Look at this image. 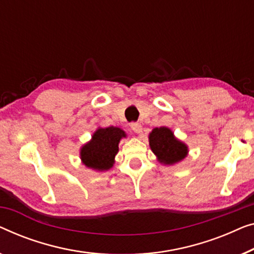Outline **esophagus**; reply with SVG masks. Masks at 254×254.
I'll return each instance as SVG.
<instances>
[{"instance_id":"esophagus-1","label":"esophagus","mask_w":254,"mask_h":254,"mask_svg":"<svg viewBox=\"0 0 254 254\" xmlns=\"http://www.w3.org/2000/svg\"><path fill=\"white\" fill-rule=\"evenodd\" d=\"M130 127H131V129H133L135 133H141L142 131V125L139 124V123H131L130 124Z\"/></svg>"}]
</instances>
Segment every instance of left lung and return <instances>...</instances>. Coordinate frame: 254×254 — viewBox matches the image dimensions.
<instances>
[{
	"label": "left lung",
	"mask_w": 254,
	"mask_h": 254,
	"mask_svg": "<svg viewBox=\"0 0 254 254\" xmlns=\"http://www.w3.org/2000/svg\"><path fill=\"white\" fill-rule=\"evenodd\" d=\"M150 146L160 163L172 165L182 160L187 156L188 148L178 141L172 130L166 127L154 128L149 136Z\"/></svg>",
	"instance_id": "left-lung-1"
}]
</instances>
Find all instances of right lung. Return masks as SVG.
Masks as SVG:
<instances>
[{
  "mask_svg": "<svg viewBox=\"0 0 254 254\" xmlns=\"http://www.w3.org/2000/svg\"><path fill=\"white\" fill-rule=\"evenodd\" d=\"M124 130L118 127L100 128L95 131L93 139L81 149V159L87 167L97 171H106L113 166L115 157L118 152Z\"/></svg>",
  "mask_w": 254,
  "mask_h": 254,
  "instance_id": "add662e5",
  "label": "right lung"
}]
</instances>
